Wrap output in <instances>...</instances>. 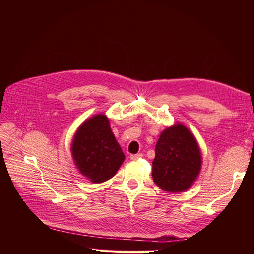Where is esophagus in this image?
I'll return each instance as SVG.
<instances>
[{
  "label": "esophagus",
  "mask_w": 254,
  "mask_h": 254,
  "mask_svg": "<svg viewBox=\"0 0 254 254\" xmlns=\"http://www.w3.org/2000/svg\"><path fill=\"white\" fill-rule=\"evenodd\" d=\"M142 157H143L142 153H136V155H131V156H130V159L135 161V160H137V159H141Z\"/></svg>",
  "instance_id": "34e87169"
}]
</instances>
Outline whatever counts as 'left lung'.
<instances>
[{
    "instance_id": "1",
    "label": "left lung",
    "mask_w": 254,
    "mask_h": 254,
    "mask_svg": "<svg viewBox=\"0 0 254 254\" xmlns=\"http://www.w3.org/2000/svg\"><path fill=\"white\" fill-rule=\"evenodd\" d=\"M201 163V152L195 136L178 123L160 134L152 161L153 182L170 193L187 190L197 179Z\"/></svg>"
}]
</instances>
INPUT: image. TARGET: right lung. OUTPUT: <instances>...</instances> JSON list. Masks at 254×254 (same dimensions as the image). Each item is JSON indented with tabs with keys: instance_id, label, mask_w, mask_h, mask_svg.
Instances as JSON below:
<instances>
[{
	"instance_id": "add662e5",
	"label": "right lung",
	"mask_w": 254,
	"mask_h": 254,
	"mask_svg": "<svg viewBox=\"0 0 254 254\" xmlns=\"http://www.w3.org/2000/svg\"><path fill=\"white\" fill-rule=\"evenodd\" d=\"M71 151L79 173L93 183L112 178L125 160L104 114L94 115L78 127Z\"/></svg>"
}]
</instances>
